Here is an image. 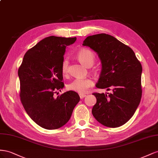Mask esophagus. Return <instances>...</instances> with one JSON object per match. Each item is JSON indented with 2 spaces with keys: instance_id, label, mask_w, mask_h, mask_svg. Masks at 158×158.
Returning <instances> with one entry per match:
<instances>
[{
  "instance_id": "esophagus-1",
  "label": "esophagus",
  "mask_w": 158,
  "mask_h": 158,
  "mask_svg": "<svg viewBox=\"0 0 158 158\" xmlns=\"http://www.w3.org/2000/svg\"><path fill=\"white\" fill-rule=\"evenodd\" d=\"M79 97L81 98H83L84 97H86V94H79Z\"/></svg>"
}]
</instances>
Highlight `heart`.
<instances>
[{
    "instance_id": "b5f03b06",
    "label": "heart",
    "mask_w": 158,
    "mask_h": 158,
    "mask_svg": "<svg viewBox=\"0 0 158 158\" xmlns=\"http://www.w3.org/2000/svg\"><path fill=\"white\" fill-rule=\"evenodd\" d=\"M79 61L87 67H91L95 61V55L91 49L87 48L81 49L76 54ZM69 60L65 58L61 65V73L66 75L69 73ZM94 85L93 80L91 78L76 79L67 85V89L80 94L86 93L89 89Z\"/></svg>"
}]
</instances>
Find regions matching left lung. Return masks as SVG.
Masks as SVG:
<instances>
[{
    "instance_id": "left-lung-1",
    "label": "left lung",
    "mask_w": 158,
    "mask_h": 158,
    "mask_svg": "<svg viewBox=\"0 0 158 158\" xmlns=\"http://www.w3.org/2000/svg\"><path fill=\"white\" fill-rule=\"evenodd\" d=\"M83 45L96 52L102 63L96 87L112 89V93H93L97 102L92 114L105 127H119L132 118L140 102L142 65L131 48L110 35H90Z\"/></svg>"
}]
</instances>
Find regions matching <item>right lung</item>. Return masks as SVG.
Segmentation results:
<instances>
[{
	"mask_svg": "<svg viewBox=\"0 0 158 158\" xmlns=\"http://www.w3.org/2000/svg\"><path fill=\"white\" fill-rule=\"evenodd\" d=\"M76 40L54 35L43 39L27 51L18 71L22 104L30 118L45 129L65 125L79 102V94L73 91L53 95L64 87L61 62L66 46Z\"/></svg>",
	"mask_w": 158,
	"mask_h": 158,
	"instance_id": "obj_1",
	"label": "right lung"
}]
</instances>
